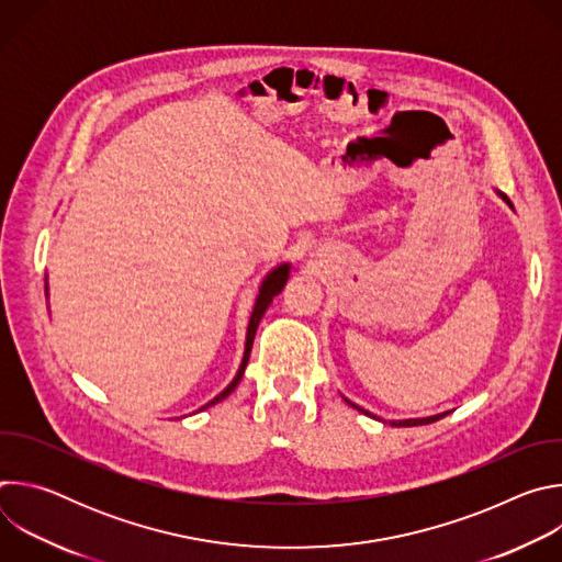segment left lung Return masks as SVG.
<instances>
[{"instance_id":"8db88e82","label":"left lung","mask_w":562,"mask_h":562,"mask_svg":"<svg viewBox=\"0 0 562 562\" xmlns=\"http://www.w3.org/2000/svg\"><path fill=\"white\" fill-rule=\"evenodd\" d=\"M501 198H503V202L507 204V206H512L514 209V204L509 202V198L505 195V193H501V191H496ZM345 397V395H342ZM345 403L347 405H351L356 412H360V414H364V416H369V418H375V420H380V423H384L382 418H378L375 414H371V412H367V409H362L360 405H356V403H351L349 397H345ZM449 412H445V414H436V416H429V418H409V420H389V425L391 427H418V425H429V423H436V420H440V418H445Z\"/></svg>"}]
</instances>
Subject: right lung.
Instances as JSON below:
<instances>
[{"label": "right lung", "mask_w": 562, "mask_h": 562, "mask_svg": "<svg viewBox=\"0 0 562 562\" xmlns=\"http://www.w3.org/2000/svg\"><path fill=\"white\" fill-rule=\"evenodd\" d=\"M289 273H291V265H289V262H282V265L273 267V269L265 276V280H262V284H260V291H258V295H256V304H254V311H251V317H249V325H247V340H245V356H243V362H239V369H237L235 378L231 380V384H228L224 391H220V393L211 400V403H206V405L200 407L198 412H204V409H209V407L222 403V400L239 384V380H243L245 369H247V362H249V356H251V347H254V338H256L260 319H262L265 311L269 308V304L273 302V297L284 289V284H286V280H289Z\"/></svg>", "instance_id": "right-lung-1"}]
</instances>
